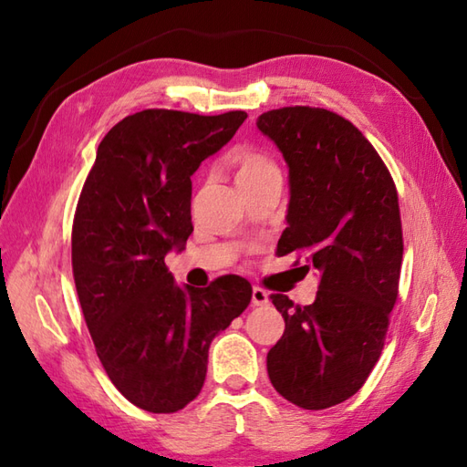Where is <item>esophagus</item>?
Instances as JSON below:
<instances>
[{"label":"esophagus","mask_w":467,"mask_h":467,"mask_svg":"<svg viewBox=\"0 0 467 467\" xmlns=\"http://www.w3.org/2000/svg\"><path fill=\"white\" fill-rule=\"evenodd\" d=\"M269 303V293H266L265 289H261V286H253V305L254 306H263Z\"/></svg>","instance_id":"34e87169"}]
</instances>
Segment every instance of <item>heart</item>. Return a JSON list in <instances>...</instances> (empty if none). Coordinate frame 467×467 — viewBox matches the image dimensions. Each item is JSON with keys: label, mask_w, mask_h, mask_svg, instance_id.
<instances>
[{"label": "heart", "mask_w": 467, "mask_h": 467, "mask_svg": "<svg viewBox=\"0 0 467 467\" xmlns=\"http://www.w3.org/2000/svg\"><path fill=\"white\" fill-rule=\"evenodd\" d=\"M273 172H276V166L263 154L244 152L239 156V161H236V178H239V182L254 181V178H261Z\"/></svg>", "instance_id": "b5f03b06"}]
</instances>
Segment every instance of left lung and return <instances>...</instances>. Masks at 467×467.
I'll return each mask as SVG.
<instances>
[{"instance_id":"obj_1","label":"left lung","mask_w":467,"mask_h":467,"mask_svg":"<svg viewBox=\"0 0 467 467\" xmlns=\"http://www.w3.org/2000/svg\"><path fill=\"white\" fill-rule=\"evenodd\" d=\"M256 128L289 168L276 254L295 253L319 279L311 305L271 295L285 333L266 371L286 401L325 410L359 391L381 355L403 259L398 191L369 140L339 114L279 108Z\"/></svg>"}]
</instances>
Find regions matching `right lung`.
I'll return each mask as SVG.
<instances>
[{"instance_id": "right-lung-1", "label": "right lung", "mask_w": 467, "mask_h": 467, "mask_svg": "<svg viewBox=\"0 0 467 467\" xmlns=\"http://www.w3.org/2000/svg\"><path fill=\"white\" fill-rule=\"evenodd\" d=\"M244 120L243 110L126 116L78 201L72 269L88 331L116 389L144 411L174 413L201 393L208 347L251 303L243 276L194 289L164 265L192 233L191 176Z\"/></svg>"}]
</instances>
